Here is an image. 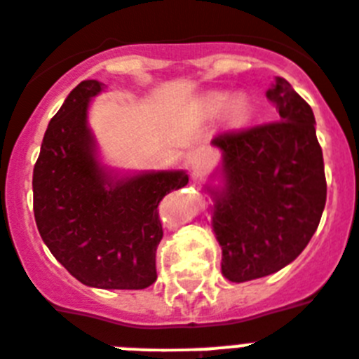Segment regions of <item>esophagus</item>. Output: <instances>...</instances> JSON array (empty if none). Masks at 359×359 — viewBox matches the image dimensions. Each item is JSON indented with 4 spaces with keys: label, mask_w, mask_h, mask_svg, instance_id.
I'll return each instance as SVG.
<instances>
[{
    "label": "esophagus",
    "mask_w": 359,
    "mask_h": 359,
    "mask_svg": "<svg viewBox=\"0 0 359 359\" xmlns=\"http://www.w3.org/2000/svg\"><path fill=\"white\" fill-rule=\"evenodd\" d=\"M210 167H212V154H210V150H196L194 156H192V170H194V176H205V174L209 172Z\"/></svg>",
    "instance_id": "esophagus-1"
}]
</instances>
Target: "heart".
<instances>
[{"instance_id":"obj_1","label":"heart","mask_w":359,"mask_h":359,"mask_svg":"<svg viewBox=\"0 0 359 359\" xmlns=\"http://www.w3.org/2000/svg\"><path fill=\"white\" fill-rule=\"evenodd\" d=\"M229 107V112H231L232 118H241V116L247 112V101L243 97H234V100H229L226 94L222 92H216V94H210L207 100H205V109L209 114H219Z\"/></svg>"}]
</instances>
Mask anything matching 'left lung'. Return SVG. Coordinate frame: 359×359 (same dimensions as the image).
<instances>
[{
    "instance_id": "8db88e82",
    "label": "left lung",
    "mask_w": 359,
    "mask_h": 359,
    "mask_svg": "<svg viewBox=\"0 0 359 359\" xmlns=\"http://www.w3.org/2000/svg\"><path fill=\"white\" fill-rule=\"evenodd\" d=\"M267 97L280 119L212 140L225 174L223 191L214 192L212 226L223 250L222 272L234 283L274 274L298 258L327 201L311 105L283 78Z\"/></svg>"
}]
</instances>
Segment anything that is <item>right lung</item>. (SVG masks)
<instances>
[{
  "mask_svg": "<svg viewBox=\"0 0 359 359\" xmlns=\"http://www.w3.org/2000/svg\"><path fill=\"white\" fill-rule=\"evenodd\" d=\"M85 79L67 96L34 165V217L52 256L88 287L147 289L163 238L158 205L189 183L185 172H149L110 182L94 159L87 107L101 90Z\"/></svg>",
  "mask_w": 359,
  "mask_h": 359,
  "instance_id": "1",
  "label": "right lung"
}]
</instances>
